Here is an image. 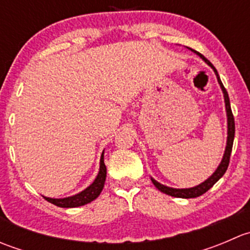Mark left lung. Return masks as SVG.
Returning <instances> with one entry per match:
<instances>
[{
    "instance_id": "left-lung-1",
    "label": "left lung",
    "mask_w": 250,
    "mask_h": 250,
    "mask_svg": "<svg viewBox=\"0 0 250 250\" xmlns=\"http://www.w3.org/2000/svg\"><path fill=\"white\" fill-rule=\"evenodd\" d=\"M196 53H197V54L202 58L207 64L210 65V66L213 67V70L215 71V74H216V77H218L219 83H220L221 89H223V92H224L226 112H228V128H229L228 129V145H226V150H225V153H224L223 161H221V163L219 165L218 169L215 170V173H214L210 178L207 179V180L204 181V183L201 184V185L195 186V188H168V186H165V185H162V184L157 183V181L153 180V179H151L153 183V185H155L156 188L161 191V192L166 193V195L173 196V197H179V198H195V197H198V196L203 195V193H206L207 191H208L209 188H210L211 186H213L214 184H215L216 181H218L219 179L224 175V174H225L226 170H228L229 163H230V156H231V151H232V145H233V139H234V118L232 115V110H231L230 98H229L228 90H226L225 87H224L223 82H221L220 77H219V75H218V71H216L215 67L211 65V62H209V60H207L206 58L201 54V53H198V52H196Z\"/></svg>"
}]
</instances>
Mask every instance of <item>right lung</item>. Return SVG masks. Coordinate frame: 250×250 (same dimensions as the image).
Returning <instances> with one entry per match:
<instances>
[{
	"label": "right lung",
	"instance_id": "1",
	"mask_svg": "<svg viewBox=\"0 0 250 250\" xmlns=\"http://www.w3.org/2000/svg\"><path fill=\"white\" fill-rule=\"evenodd\" d=\"M105 179H106V166L104 163V153L102 155L100 158V170L98 176L95 178L94 183L90 186H88L84 191L77 193V195L71 196V197L66 198H48L44 197L48 202L52 204H55L58 207H62V208H75V207L84 206V204L90 203L92 201H94L98 196L100 195V192L104 188Z\"/></svg>",
	"mask_w": 250,
	"mask_h": 250
}]
</instances>
